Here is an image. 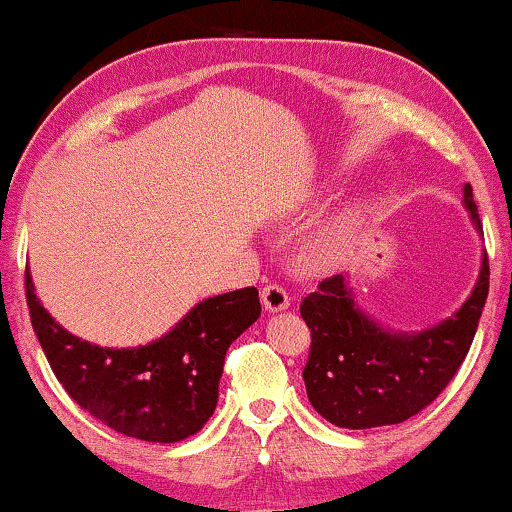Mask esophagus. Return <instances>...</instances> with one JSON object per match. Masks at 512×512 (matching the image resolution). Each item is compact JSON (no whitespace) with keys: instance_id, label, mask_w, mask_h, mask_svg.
<instances>
[{"instance_id":"obj_1","label":"esophagus","mask_w":512,"mask_h":512,"mask_svg":"<svg viewBox=\"0 0 512 512\" xmlns=\"http://www.w3.org/2000/svg\"><path fill=\"white\" fill-rule=\"evenodd\" d=\"M261 301L265 305V310H270V313H280V310L289 308L291 296L282 284H265L261 289Z\"/></svg>"}]
</instances>
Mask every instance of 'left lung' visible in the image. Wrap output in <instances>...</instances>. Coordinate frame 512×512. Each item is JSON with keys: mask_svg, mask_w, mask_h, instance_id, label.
Masks as SVG:
<instances>
[{"mask_svg": "<svg viewBox=\"0 0 512 512\" xmlns=\"http://www.w3.org/2000/svg\"><path fill=\"white\" fill-rule=\"evenodd\" d=\"M477 214L473 188L463 192ZM489 294V258L459 313L421 334L383 331L355 308L341 275L327 277L301 301L310 329V353L303 367L308 400L317 414L338 428L393 426L416 416L449 386L473 345Z\"/></svg>", "mask_w": 512, "mask_h": 512, "instance_id": "obj_1", "label": "left lung"}]
</instances>
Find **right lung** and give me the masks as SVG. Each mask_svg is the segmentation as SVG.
Wrapping results in <instances>:
<instances>
[{"mask_svg": "<svg viewBox=\"0 0 512 512\" xmlns=\"http://www.w3.org/2000/svg\"><path fill=\"white\" fill-rule=\"evenodd\" d=\"M25 298L65 393L108 428L145 442H178L202 430L216 409L230 343L261 315L258 289L244 287L199 303L155 343L112 350L53 322L37 301L30 272Z\"/></svg>", "mask_w": 512, "mask_h": 512, "instance_id": "right-lung-1", "label": "right lung"}]
</instances>
